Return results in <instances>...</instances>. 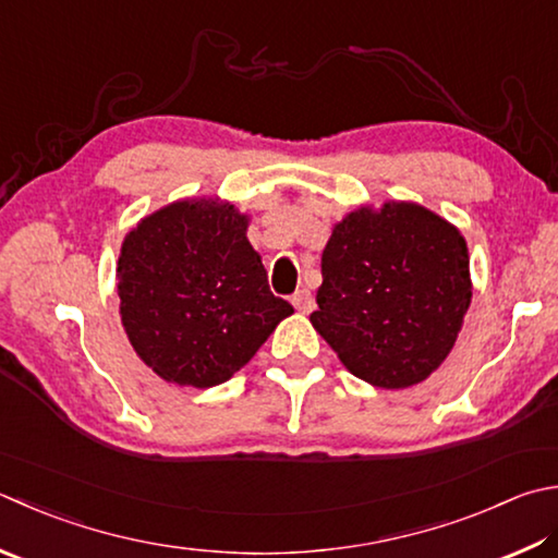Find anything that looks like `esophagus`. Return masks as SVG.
Instances as JSON below:
<instances>
[{
    "instance_id": "34e87169",
    "label": "esophagus",
    "mask_w": 558,
    "mask_h": 558,
    "mask_svg": "<svg viewBox=\"0 0 558 558\" xmlns=\"http://www.w3.org/2000/svg\"><path fill=\"white\" fill-rule=\"evenodd\" d=\"M291 303H293V308H296L299 313H311L313 311V296H311L308 289H301V291L293 293Z\"/></svg>"
}]
</instances>
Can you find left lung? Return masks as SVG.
I'll list each match as a JSON object with an SVG mask.
<instances>
[{
	"instance_id": "8db88e82",
	"label": "left lung",
	"mask_w": 558,
	"mask_h": 558,
	"mask_svg": "<svg viewBox=\"0 0 558 558\" xmlns=\"http://www.w3.org/2000/svg\"><path fill=\"white\" fill-rule=\"evenodd\" d=\"M320 269L311 323L347 372L398 391L439 369L471 303L457 226L413 202L360 206L332 226Z\"/></svg>"
}]
</instances>
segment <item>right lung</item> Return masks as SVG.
<instances>
[{
    "label": "right lung",
    "mask_w": 558,
    "mask_h": 558,
    "mask_svg": "<svg viewBox=\"0 0 558 558\" xmlns=\"http://www.w3.org/2000/svg\"><path fill=\"white\" fill-rule=\"evenodd\" d=\"M247 226L230 202L198 196L157 208L125 233L116 265L121 323L167 384L228 381L293 313L269 291Z\"/></svg>",
    "instance_id": "1"
}]
</instances>
